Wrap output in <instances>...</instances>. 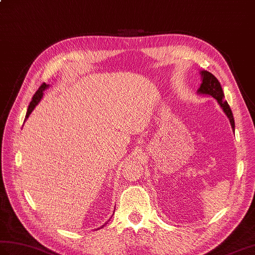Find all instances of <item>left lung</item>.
Here are the masks:
<instances>
[{
    "label": "left lung",
    "mask_w": 255,
    "mask_h": 255,
    "mask_svg": "<svg viewBox=\"0 0 255 255\" xmlns=\"http://www.w3.org/2000/svg\"><path fill=\"white\" fill-rule=\"evenodd\" d=\"M200 74H201V78H202V84H201L200 88L198 89V93L205 94V96H211L214 99H216L218 104H220L221 108L223 109L224 113L226 114L227 117L229 118L232 128L235 130V121H234L233 112L230 110L227 101L225 100L224 91L220 81L217 80V78L214 75L211 74L210 72H206V70H201Z\"/></svg>",
    "instance_id": "left-lung-1"
}]
</instances>
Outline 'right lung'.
Returning a JSON list of instances; mask_svg holds the SVG:
<instances>
[{
	"label": "right lung",
	"mask_w": 255,
	"mask_h": 255,
	"mask_svg": "<svg viewBox=\"0 0 255 255\" xmlns=\"http://www.w3.org/2000/svg\"><path fill=\"white\" fill-rule=\"evenodd\" d=\"M47 88H49V85L42 84V85H41V86L39 87V89L37 90V92H35V93L33 94L31 102H30V104H29V106H28V110H27V114H26L25 122H26L27 118L29 117V115L31 114V112L34 110L35 106L38 105V103L40 102L41 99H42V97H43V91L45 90V89H47Z\"/></svg>",
	"instance_id": "obj_1"
}]
</instances>
